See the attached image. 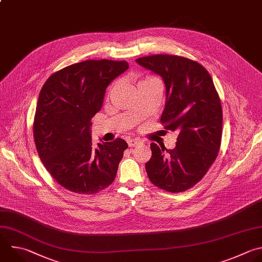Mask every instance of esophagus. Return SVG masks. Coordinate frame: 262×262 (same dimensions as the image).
<instances>
[{
	"label": "esophagus",
	"mask_w": 262,
	"mask_h": 262,
	"mask_svg": "<svg viewBox=\"0 0 262 262\" xmlns=\"http://www.w3.org/2000/svg\"><path fill=\"white\" fill-rule=\"evenodd\" d=\"M127 144H128L129 147H136V146L140 145L141 142H140L139 140H137V139H129V140L127 141Z\"/></svg>",
	"instance_id": "1"
}]
</instances>
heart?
Here are the masks:
<instances>
[{
    "label": "heart",
    "mask_w": 262,
    "mask_h": 262,
    "mask_svg": "<svg viewBox=\"0 0 262 262\" xmlns=\"http://www.w3.org/2000/svg\"><path fill=\"white\" fill-rule=\"evenodd\" d=\"M155 80H157L155 77H153V76H147V77H145L144 79H142V80L140 81V83L151 82V81H155ZM140 83H139V84H140ZM110 93H111V89H110V90H108V92H107V96H109V95H110Z\"/></svg>",
    "instance_id": "1"
}]
</instances>
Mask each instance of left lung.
I'll use <instances>...</instances> for the list:
<instances>
[{"label":"left lung","instance_id":"1","mask_svg":"<svg viewBox=\"0 0 262 262\" xmlns=\"http://www.w3.org/2000/svg\"><path fill=\"white\" fill-rule=\"evenodd\" d=\"M136 61L162 77L166 102L160 122L179 133L173 149L150 145L148 178L165 191H186L204 178L221 145L222 107L213 79L200 62L184 56L155 54Z\"/></svg>","mask_w":262,"mask_h":262}]
</instances>
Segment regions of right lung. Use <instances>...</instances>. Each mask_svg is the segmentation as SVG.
Wrapping results in <instances>:
<instances>
[{"instance_id":"obj_1","label":"right lung","mask_w":262,"mask_h":262,"mask_svg":"<svg viewBox=\"0 0 262 262\" xmlns=\"http://www.w3.org/2000/svg\"><path fill=\"white\" fill-rule=\"evenodd\" d=\"M128 69L125 60L90 59L53 73L39 95L33 134L40 159L63 188L95 194L110 186L128 147L117 138L93 147V117L107 86Z\"/></svg>"}]
</instances>
